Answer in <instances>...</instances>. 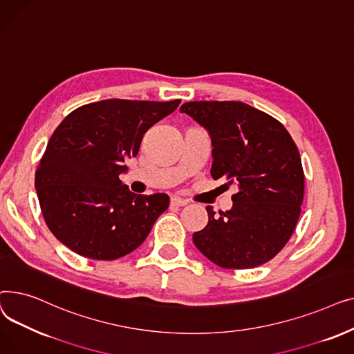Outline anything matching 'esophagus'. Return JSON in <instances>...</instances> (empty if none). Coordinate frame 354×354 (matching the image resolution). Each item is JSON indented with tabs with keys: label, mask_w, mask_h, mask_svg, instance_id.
Instances as JSON below:
<instances>
[{
	"label": "esophagus",
	"mask_w": 354,
	"mask_h": 354,
	"mask_svg": "<svg viewBox=\"0 0 354 354\" xmlns=\"http://www.w3.org/2000/svg\"><path fill=\"white\" fill-rule=\"evenodd\" d=\"M188 203V201L187 199H182V198H179V196H172L171 198V205L172 207H185Z\"/></svg>",
	"instance_id": "34e87169"
}]
</instances>
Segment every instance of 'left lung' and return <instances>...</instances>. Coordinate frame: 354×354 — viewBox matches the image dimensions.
I'll return each instance as SVG.
<instances>
[{
  "mask_svg": "<svg viewBox=\"0 0 354 354\" xmlns=\"http://www.w3.org/2000/svg\"><path fill=\"white\" fill-rule=\"evenodd\" d=\"M208 130L211 175L235 183L232 208L194 234L196 248L222 268H254L280 252L301 212L304 172L287 129L243 102H188L180 106Z\"/></svg>",
  "mask_w": 354,
  "mask_h": 354,
  "instance_id": "1",
  "label": "left lung"
}]
</instances>
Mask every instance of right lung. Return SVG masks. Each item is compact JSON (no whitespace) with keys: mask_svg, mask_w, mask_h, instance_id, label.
Masks as SVG:
<instances>
[{"mask_svg":"<svg viewBox=\"0 0 354 354\" xmlns=\"http://www.w3.org/2000/svg\"><path fill=\"white\" fill-rule=\"evenodd\" d=\"M180 100L107 99L73 110L51 135L35 172L46 224L82 257L111 261L136 250L169 207L166 194L138 195L119 179L143 135Z\"/></svg>","mask_w":354,"mask_h":354,"instance_id":"1","label":"right lung"}]
</instances>
